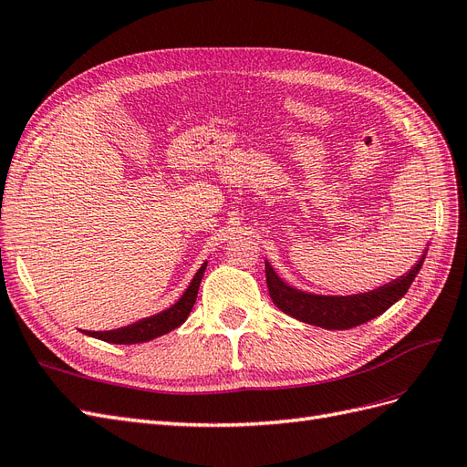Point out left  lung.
I'll use <instances>...</instances> for the list:
<instances>
[{"instance_id": "obj_1", "label": "left lung", "mask_w": 467, "mask_h": 467, "mask_svg": "<svg viewBox=\"0 0 467 467\" xmlns=\"http://www.w3.org/2000/svg\"><path fill=\"white\" fill-rule=\"evenodd\" d=\"M429 247H425L420 259L409 268V271L388 285L374 288L370 292L347 294V296H331V294H316L302 288H296L282 278L273 265L265 261L266 286L273 302L278 309L307 325H317L321 329H352L358 325L381 316L395 302H400L407 294L409 286L413 285L419 275L422 263H425Z\"/></svg>"}]
</instances>
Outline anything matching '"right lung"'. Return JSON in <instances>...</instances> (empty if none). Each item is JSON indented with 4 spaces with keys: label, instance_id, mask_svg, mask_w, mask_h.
I'll use <instances>...</instances> for the list:
<instances>
[{
    "label": "right lung",
    "instance_id": "right-lung-1",
    "mask_svg": "<svg viewBox=\"0 0 467 467\" xmlns=\"http://www.w3.org/2000/svg\"><path fill=\"white\" fill-rule=\"evenodd\" d=\"M206 266H208V261H204L201 265L199 271H196V275L189 282L187 290L181 294V298L173 306L165 307L163 312H158L150 317H144L136 323L126 325V327L110 329V331H81V333L88 337H93V338H99V341L112 343V345H138V343L151 341V338H155V337H161L169 331L177 329L179 325L187 321V317L191 314V309L196 302V294H199V288H201V280L204 276Z\"/></svg>",
    "mask_w": 467,
    "mask_h": 467
}]
</instances>
